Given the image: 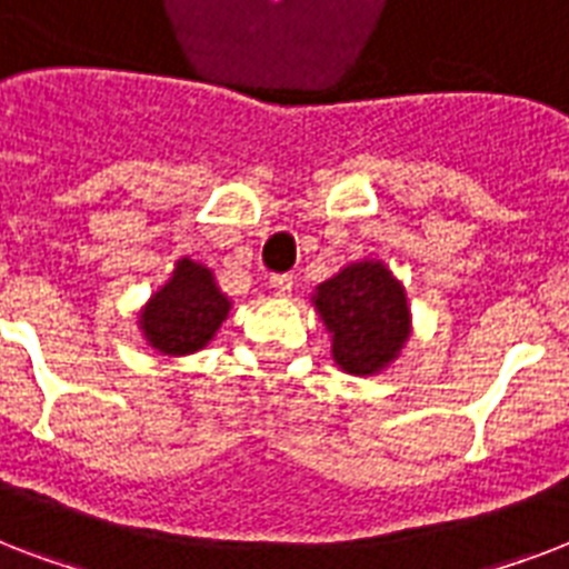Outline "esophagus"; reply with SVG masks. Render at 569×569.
<instances>
[{"mask_svg":"<svg viewBox=\"0 0 569 569\" xmlns=\"http://www.w3.org/2000/svg\"><path fill=\"white\" fill-rule=\"evenodd\" d=\"M292 286H295L292 274H274V277H271V289H274V295H280V298H286V295L292 292Z\"/></svg>","mask_w":569,"mask_h":569,"instance_id":"1","label":"esophagus"}]
</instances>
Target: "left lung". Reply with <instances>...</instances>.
<instances>
[{
  "mask_svg": "<svg viewBox=\"0 0 569 569\" xmlns=\"http://www.w3.org/2000/svg\"><path fill=\"white\" fill-rule=\"evenodd\" d=\"M312 303L333 337V360L348 375L387 369L410 337L405 286L378 259L342 268L316 289Z\"/></svg>",
  "mask_w": 569,
  "mask_h": 569,
  "instance_id": "left-lung-1",
  "label": "left lung"
}]
</instances>
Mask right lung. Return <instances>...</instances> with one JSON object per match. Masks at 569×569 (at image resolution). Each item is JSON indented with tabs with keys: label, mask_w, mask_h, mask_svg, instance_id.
<instances>
[{
	"label": "right lung",
	"mask_w": 569,
	"mask_h": 569,
	"mask_svg": "<svg viewBox=\"0 0 569 569\" xmlns=\"http://www.w3.org/2000/svg\"><path fill=\"white\" fill-rule=\"evenodd\" d=\"M230 298L218 289L214 274L194 259L182 257L168 283L141 310V333L159 355H194L218 333L230 312Z\"/></svg>",
	"instance_id": "add662e5"
}]
</instances>
